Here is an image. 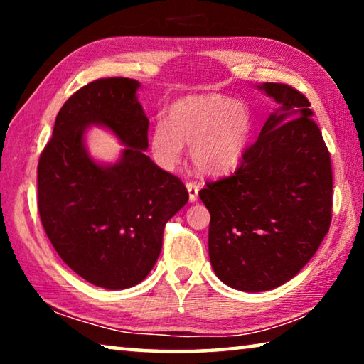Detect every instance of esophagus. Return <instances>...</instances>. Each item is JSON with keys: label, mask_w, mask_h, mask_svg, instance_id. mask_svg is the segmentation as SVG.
<instances>
[{"label": "esophagus", "mask_w": 364, "mask_h": 364, "mask_svg": "<svg viewBox=\"0 0 364 364\" xmlns=\"http://www.w3.org/2000/svg\"><path fill=\"white\" fill-rule=\"evenodd\" d=\"M186 188H188V193H189V200L191 202H196L197 200V196H199V184H197V183H188Z\"/></svg>", "instance_id": "esophagus-1"}]
</instances>
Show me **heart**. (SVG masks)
<instances>
[{"label": "heart", "mask_w": 364, "mask_h": 364, "mask_svg": "<svg viewBox=\"0 0 364 364\" xmlns=\"http://www.w3.org/2000/svg\"><path fill=\"white\" fill-rule=\"evenodd\" d=\"M250 132L252 114L245 102L218 93L186 96L170 107V123H154L151 151L160 167L173 168L188 143L194 167L220 175L241 162Z\"/></svg>", "instance_id": "1"}]
</instances>
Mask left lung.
Segmentation results:
<instances>
[{
	"instance_id": "8db88e82",
	"label": "left lung",
	"mask_w": 364,
	"mask_h": 364,
	"mask_svg": "<svg viewBox=\"0 0 364 364\" xmlns=\"http://www.w3.org/2000/svg\"><path fill=\"white\" fill-rule=\"evenodd\" d=\"M279 104L232 175L199 191L210 212L208 257L242 292L284 284L315 255L332 217V168L306 97L284 83L257 86Z\"/></svg>"
}]
</instances>
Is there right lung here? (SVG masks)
<instances>
[{
    "mask_svg": "<svg viewBox=\"0 0 364 364\" xmlns=\"http://www.w3.org/2000/svg\"><path fill=\"white\" fill-rule=\"evenodd\" d=\"M139 82L100 78L65 101L38 162V212L59 257L97 287L139 284L156 264L165 223L189 196L180 178L146 156L149 120L136 96ZM91 124L126 146L115 164L89 156Z\"/></svg>",
    "mask_w": 364,
    "mask_h": 364,
    "instance_id": "right-lung-1",
    "label": "right lung"
}]
</instances>
